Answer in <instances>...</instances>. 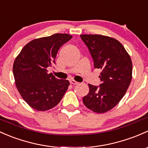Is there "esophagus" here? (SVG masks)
Instances as JSON below:
<instances>
[{"label":"esophagus","instance_id":"1","mask_svg":"<svg viewBox=\"0 0 148 148\" xmlns=\"http://www.w3.org/2000/svg\"><path fill=\"white\" fill-rule=\"evenodd\" d=\"M70 82H71V84H72V85H78V82H76V81H75L73 80H70Z\"/></svg>","mask_w":148,"mask_h":148}]
</instances>
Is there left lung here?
<instances>
[{
    "label": "left lung",
    "mask_w": 148,
    "mask_h": 148,
    "mask_svg": "<svg viewBox=\"0 0 148 148\" xmlns=\"http://www.w3.org/2000/svg\"><path fill=\"white\" fill-rule=\"evenodd\" d=\"M95 68L101 69L99 86L89 85L84 104L96 113H104L116 105L124 96L132 79V61L118 40L99 34H82Z\"/></svg>",
    "instance_id": "1"
}]
</instances>
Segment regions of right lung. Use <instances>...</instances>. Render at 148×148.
I'll list each match as a JSON object with an SVG mask.
<instances>
[{
    "mask_svg": "<svg viewBox=\"0 0 148 148\" xmlns=\"http://www.w3.org/2000/svg\"><path fill=\"white\" fill-rule=\"evenodd\" d=\"M72 38L68 34H55L36 39L23 47L13 64V75L19 92L33 109L47 111L60 102L70 83L47 73L55 63L58 49Z\"/></svg>",
    "mask_w": 148,
    "mask_h": 148,
    "instance_id": "add662e5",
    "label": "right lung"
}]
</instances>
